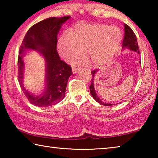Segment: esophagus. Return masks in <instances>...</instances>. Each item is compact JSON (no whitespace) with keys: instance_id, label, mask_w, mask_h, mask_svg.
<instances>
[{"instance_id":"esophagus-1","label":"esophagus","mask_w":158,"mask_h":158,"mask_svg":"<svg viewBox=\"0 0 158 158\" xmlns=\"http://www.w3.org/2000/svg\"><path fill=\"white\" fill-rule=\"evenodd\" d=\"M73 74H76L77 72H78V70H79V68H73Z\"/></svg>"}]
</instances>
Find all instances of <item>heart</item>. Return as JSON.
Listing matches in <instances>:
<instances>
[{
	"instance_id": "b5f03b06",
	"label": "heart",
	"mask_w": 158,
	"mask_h": 158,
	"mask_svg": "<svg viewBox=\"0 0 158 158\" xmlns=\"http://www.w3.org/2000/svg\"><path fill=\"white\" fill-rule=\"evenodd\" d=\"M122 35L119 29L102 24L79 23L59 39L58 49L64 58L70 60L80 56L85 51V54L96 65L107 63L119 49ZM84 58L77 57L72 63L79 65Z\"/></svg>"
}]
</instances>
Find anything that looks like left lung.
Wrapping results in <instances>:
<instances>
[{
    "label": "left lung",
    "instance_id": "8db88e82",
    "mask_svg": "<svg viewBox=\"0 0 158 158\" xmlns=\"http://www.w3.org/2000/svg\"><path fill=\"white\" fill-rule=\"evenodd\" d=\"M125 27V35L123 38V49H125V48H127L128 49L131 51H133V52H135L138 53L139 54L140 53L139 49L138 43H137V40L135 33H134L133 31L132 30L129 26L127 24H124ZM141 63V60L139 61ZM98 73V69H95V70H93L91 72L92 74V79H91V84L89 86L90 89V94L93 96V98H94V100L98 102V103H100V105H105V106H111L114 105L113 104L111 103H105L103 102L100 98H99L98 96L96 94L95 87H94V77L95 76L96 73Z\"/></svg>",
    "mask_w": 158,
    "mask_h": 158
}]
</instances>
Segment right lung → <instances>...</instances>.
<instances>
[{
  "instance_id": "right-lung-1",
  "label": "right lung",
  "mask_w": 158,
  "mask_h": 158,
  "mask_svg": "<svg viewBox=\"0 0 158 158\" xmlns=\"http://www.w3.org/2000/svg\"><path fill=\"white\" fill-rule=\"evenodd\" d=\"M69 17H51L37 23L29 28L20 46L18 56L19 81L29 102L40 107L56 105L65 98L68 79L73 72L71 66L60 59L56 46L61 26ZM30 49L39 51L46 61V89L39 96L31 94L22 84L24 67L23 56Z\"/></svg>"
}]
</instances>
